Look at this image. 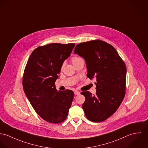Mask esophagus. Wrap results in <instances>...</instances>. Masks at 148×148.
I'll return each mask as SVG.
<instances>
[{
	"instance_id": "1",
	"label": "esophagus",
	"mask_w": 148,
	"mask_h": 148,
	"mask_svg": "<svg viewBox=\"0 0 148 148\" xmlns=\"http://www.w3.org/2000/svg\"><path fill=\"white\" fill-rule=\"evenodd\" d=\"M74 94L75 95H79L80 94V92L77 91V90H75L74 91Z\"/></svg>"
}]
</instances>
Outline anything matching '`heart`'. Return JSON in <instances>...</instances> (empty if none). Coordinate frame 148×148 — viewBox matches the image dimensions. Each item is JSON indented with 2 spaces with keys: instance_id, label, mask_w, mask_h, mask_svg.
<instances>
[{
  "instance_id": "obj_1",
  "label": "heart",
  "mask_w": 148,
  "mask_h": 148,
  "mask_svg": "<svg viewBox=\"0 0 148 148\" xmlns=\"http://www.w3.org/2000/svg\"><path fill=\"white\" fill-rule=\"evenodd\" d=\"M71 61L73 64L74 65H75V64H77L79 62H80V61H83V60L82 57L77 56H74V57H73L71 58ZM64 66H65V63H63L62 65H61V70H63V69H64Z\"/></svg>"
}]
</instances>
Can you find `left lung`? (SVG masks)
Listing matches in <instances>:
<instances>
[{
  "instance_id": "1",
  "label": "left lung",
  "mask_w": 148,
  "mask_h": 148,
  "mask_svg": "<svg viewBox=\"0 0 148 148\" xmlns=\"http://www.w3.org/2000/svg\"><path fill=\"white\" fill-rule=\"evenodd\" d=\"M74 53L84 58L87 77L95 78L96 94L88 91L82 108L86 117L92 122H101L117 111L125 95L127 68L122 58L111 44L94 40L77 44Z\"/></svg>"
}]
</instances>
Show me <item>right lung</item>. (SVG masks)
I'll return each mask as SVG.
<instances>
[{
    "label": "right lung",
    "instance_id": "add662e5",
    "mask_svg": "<svg viewBox=\"0 0 148 148\" xmlns=\"http://www.w3.org/2000/svg\"><path fill=\"white\" fill-rule=\"evenodd\" d=\"M75 43H51L33 50L23 77L24 92L36 112L50 123L66 120L74 97L70 90L57 91L55 82Z\"/></svg>",
    "mask_w": 148,
    "mask_h": 148
}]
</instances>
